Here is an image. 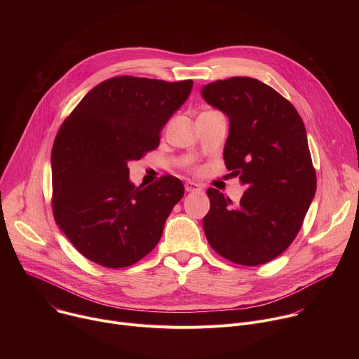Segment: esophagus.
Returning <instances> with one entry per match:
<instances>
[{
  "mask_svg": "<svg viewBox=\"0 0 359 359\" xmlns=\"http://www.w3.org/2000/svg\"><path fill=\"white\" fill-rule=\"evenodd\" d=\"M184 189H186V191H198L201 187L194 182H186Z\"/></svg>",
  "mask_w": 359,
  "mask_h": 359,
  "instance_id": "1",
  "label": "esophagus"
}]
</instances>
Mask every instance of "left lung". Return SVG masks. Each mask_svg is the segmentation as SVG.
Instances as JSON below:
<instances>
[{
    "instance_id": "1",
    "label": "left lung",
    "mask_w": 359,
    "mask_h": 359,
    "mask_svg": "<svg viewBox=\"0 0 359 359\" xmlns=\"http://www.w3.org/2000/svg\"><path fill=\"white\" fill-rule=\"evenodd\" d=\"M230 119L224 163L247 186L237 208L209 189L204 234L240 266L274 260L294 241L317 190L304 122L291 102L259 79L233 76L201 89Z\"/></svg>"
}]
</instances>
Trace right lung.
I'll list each match as a JSON object with an SVG mask.
<instances>
[{"mask_svg": "<svg viewBox=\"0 0 359 359\" xmlns=\"http://www.w3.org/2000/svg\"><path fill=\"white\" fill-rule=\"evenodd\" d=\"M191 86V79L114 76L90 89L61 125L50 155L53 213L88 260L123 269L159 243L183 183L165 175L136 187L128 162L159 146Z\"/></svg>", "mask_w": 359, "mask_h": 359, "instance_id": "add662e5", "label": "right lung"}]
</instances>
